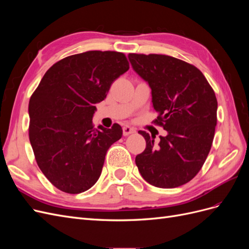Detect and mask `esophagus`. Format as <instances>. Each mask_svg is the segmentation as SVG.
Returning <instances> with one entry per match:
<instances>
[{
  "label": "esophagus",
  "instance_id": "esophagus-1",
  "mask_svg": "<svg viewBox=\"0 0 249 249\" xmlns=\"http://www.w3.org/2000/svg\"><path fill=\"white\" fill-rule=\"evenodd\" d=\"M135 132H136V130H135L134 127H131V126H129V125H125V126H124V129H123V134H124V136H127V135L134 134Z\"/></svg>",
  "mask_w": 249,
  "mask_h": 249
}]
</instances>
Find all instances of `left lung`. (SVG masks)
Here are the masks:
<instances>
[{"mask_svg": "<svg viewBox=\"0 0 249 249\" xmlns=\"http://www.w3.org/2000/svg\"><path fill=\"white\" fill-rule=\"evenodd\" d=\"M133 70L148 83L158 113L155 124L167 131L155 145L144 137V152L136 156L142 178L159 188H176L191 180L205 163L214 139L217 100L202 72L183 60L158 54H129Z\"/></svg>", "mask_w": 249, "mask_h": 249, "instance_id": "1", "label": "left lung"}]
</instances>
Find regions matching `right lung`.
I'll use <instances>...</instances> for the list:
<instances>
[{"label":"right lung","mask_w":249,"mask_h":249,"mask_svg":"<svg viewBox=\"0 0 249 249\" xmlns=\"http://www.w3.org/2000/svg\"><path fill=\"white\" fill-rule=\"evenodd\" d=\"M129 69L123 53H81L50 67L32 94L30 142L38 167L59 190L78 194L99 179L107 150L123 129L118 124L95 129L94 105Z\"/></svg>","instance_id":"add662e5"}]
</instances>
